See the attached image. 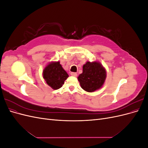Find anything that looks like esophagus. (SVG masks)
Returning a JSON list of instances; mask_svg holds the SVG:
<instances>
[{
  "instance_id": "obj_1",
  "label": "esophagus",
  "mask_w": 148,
  "mask_h": 148,
  "mask_svg": "<svg viewBox=\"0 0 148 148\" xmlns=\"http://www.w3.org/2000/svg\"><path fill=\"white\" fill-rule=\"evenodd\" d=\"M70 75L71 76H73V77H77V73L76 72H71Z\"/></svg>"
}]
</instances>
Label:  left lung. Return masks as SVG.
Segmentation results:
<instances>
[{"label": "left lung", "mask_w": 148, "mask_h": 148, "mask_svg": "<svg viewBox=\"0 0 148 148\" xmlns=\"http://www.w3.org/2000/svg\"><path fill=\"white\" fill-rule=\"evenodd\" d=\"M106 78V69L99 62H86L83 66V73L78 77L81 87L89 92L102 88Z\"/></svg>", "instance_id": "8db88e82"}]
</instances>
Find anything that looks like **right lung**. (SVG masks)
<instances>
[{
    "mask_svg": "<svg viewBox=\"0 0 148 148\" xmlns=\"http://www.w3.org/2000/svg\"><path fill=\"white\" fill-rule=\"evenodd\" d=\"M69 75L62 68L60 62H52L43 70V78L46 83L53 89L60 88Z\"/></svg>",
    "mask_w": 148,
    "mask_h": 148,
    "instance_id": "add662e5",
    "label": "right lung"
}]
</instances>
